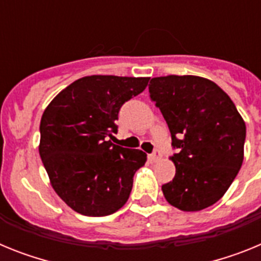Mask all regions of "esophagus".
I'll return each instance as SVG.
<instances>
[{
    "label": "esophagus",
    "mask_w": 261,
    "mask_h": 261,
    "mask_svg": "<svg viewBox=\"0 0 261 261\" xmlns=\"http://www.w3.org/2000/svg\"><path fill=\"white\" fill-rule=\"evenodd\" d=\"M149 158H150V161H153V162H156V161H158L159 158H161V151L159 150H154L153 153L150 154V155H149Z\"/></svg>",
    "instance_id": "1"
}]
</instances>
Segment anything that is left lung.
Returning <instances> with one entry per match:
<instances>
[{
  "instance_id": "1",
  "label": "left lung",
  "mask_w": 261,
  "mask_h": 261,
  "mask_svg": "<svg viewBox=\"0 0 261 261\" xmlns=\"http://www.w3.org/2000/svg\"><path fill=\"white\" fill-rule=\"evenodd\" d=\"M150 99L161 110L177 153L176 172L162 191L172 206L197 212L225 195L243 163L246 124L230 96L206 78H151Z\"/></svg>"
}]
</instances>
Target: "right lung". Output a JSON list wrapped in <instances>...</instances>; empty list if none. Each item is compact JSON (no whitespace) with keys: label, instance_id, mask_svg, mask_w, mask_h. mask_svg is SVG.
<instances>
[{"label":"right lung","instance_id":"add662e5","mask_svg":"<svg viewBox=\"0 0 261 261\" xmlns=\"http://www.w3.org/2000/svg\"><path fill=\"white\" fill-rule=\"evenodd\" d=\"M150 78L89 75L53 99L40 120L43 161L53 190L77 213L103 217L129 199L146 154L111 142L121 106Z\"/></svg>","mask_w":261,"mask_h":261}]
</instances>
